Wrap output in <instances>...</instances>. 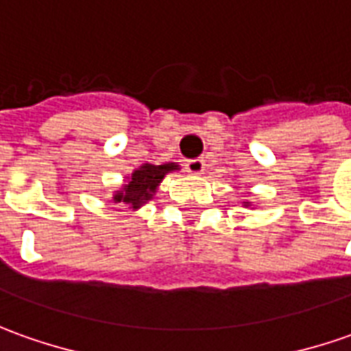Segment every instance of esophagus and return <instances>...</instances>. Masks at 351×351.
<instances>
[{
    "instance_id": "esophagus-1",
    "label": "esophagus",
    "mask_w": 351,
    "mask_h": 351,
    "mask_svg": "<svg viewBox=\"0 0 351 351\" xmlns=\"http://www.w3.org/2000/svg\"><path fill=\"white\" fill-rule=\"evenodd\" d=\"M184 167L190 175H202L206 171V161L202 157H195V159H188Z\"/></svg>"
}]
</instances>
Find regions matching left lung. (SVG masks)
I'll use <instances>...</instances> for the list:
<instances>
[{
	"label": "left lung",
	"mask_w": 351,
	"mask_h": 351,
	"mask_svg": "<svg viewBox=\"0 0 351 351\" xmlns=\"http://www.w3.org/2000/svg\"><path fill=\"white\" fill-rule=\"evenodd\" d=\"M244 206H245V207H247V206H250V202H244Z\"/></svg>",
	"instance_id": "1"
}]
</instances>
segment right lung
I'll return each mask as SVG.
<instances>
[{
    "instance_id": "obj_1",
    "label": "right lung",
    "mask_w": 351,
    "mask_h": 351,
    "mask_svg": "<svg viewBox=\"0 0 351 351\" xmlns=\"http://www.w3.org/2000/svg\"><path fill=\"white\" fill-rule=\"evenodd\" d=\"M180 167L176 163H165V165H152L144 163L140 169H136L132 176L128 178V182L123 184V188L113 195L115 204H128L132 209H138L144 204H147L154 194H156L157 186L161 184V180L165 178L167 173L178 171Z\"/></svg>"
}]
</instances>
